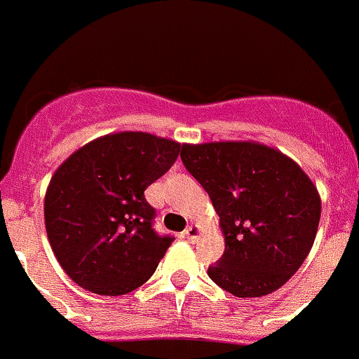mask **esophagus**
Masks as SVG:
<instances>
[{"label":"esophagus","instance_id":"obj_1","mask_svg":"<svg viewBox=\"0 0 359 359\" xmlns=\"http://www.w3.org/2000/svg\"><path fill=\"white\" fill-rule=\"evenodd\" d=\"M198 235H201V229L197 226H189L186 231H184V236L188 240H197Z\"/></svg>","mask_w":359,"mask_h":359}]
</instances>
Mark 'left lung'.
I'll return each instance as SVG.
<instances>
[{
    "mask_svg": "<svg viewBox=\"0 0 359 359\" xmlns=\"http://www.w3.org/2000/svg\"><path fill=\"white\" fill-rule=\"evenodd\" d=\"M184 166L208 191L226 249L208 274L238 298L271 294L300 269L322 201L291 157L253 141L182 144Z\"/></svg>",
    "mask_w": 359,
    "mask_h": 359,
    "instance_id": "8db88e82",
    "label": "left lung"
}]
</instances>
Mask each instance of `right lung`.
<instances>
[{"label":"right lung","instance_id":"1","mask_svg":"<svg viewBox=\"0 0 359 359\" xmlns=\"http://www.w3.org/2000/svg\"><path fill=\"white\" fill-rule=\"evenodd\" d=\"M180 142L146 132L93 139L50 179L45 227L59 266L77 285L102 296L141 287L173 236L154 231L144 189L173 166Z\"/></svg>","mask_w":359,"mask_h":359}]
</instances>
